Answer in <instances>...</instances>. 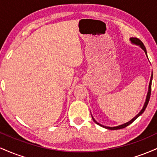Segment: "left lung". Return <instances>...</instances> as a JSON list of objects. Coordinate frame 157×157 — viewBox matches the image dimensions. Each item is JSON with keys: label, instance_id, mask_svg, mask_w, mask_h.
Instances as JSON below:
<instances>
[{"label": "left lung", "instance_id": "left-lung-1", "mask_svg": "<svg viewBox=\"0 0 157 157\" xmlns=\"http://www.w3.org/2000/svg\"><path fill=\"white\" fill-rule=\"evenodd\" d=\"M130 40H131V42L133 43V44H136V45H139V46H140V47H141V48H142V49H143L144 51H145V54H146V55H147V52H146V49H145V46H144V44H142V42L141 40H140V39L136 38V37H132V38H131ZM152 77H152V75H151V80H150V84H149L148 92H147V97H146V100H145V105H144L143 108H142V109L141 110V111H140V112L138 114L136 115V117H135L133 118L132 120H130V121H129V122H126V123H125V124H123V125H119V126H116V127H107V126H104V125H100V124H99L98 122H97V121H95L94 119V118L92 117V119H93L94 121L95 122H96V123L97 124V125H99L102 126V127H103V128H107V129H109V130H118V129H122V128H124L127 127L128 125H130V124L132 123V122H134V120H136V119L138 117H140V115H141L142 113H143L144 111H145V109H146V107H147V104H148L149 100H150V97H151V82H152Z\"/></svg>", "mask_w": 157, "mask_h": 157}]
</instances>
